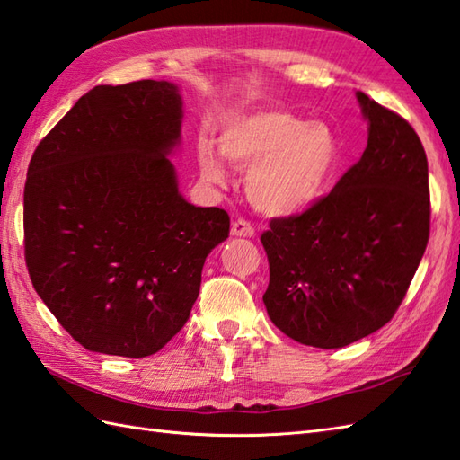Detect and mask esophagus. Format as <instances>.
Wrapping results in <instances>:
<instances>
[{"mask_svg": "<svg viewBox=\"0 0 460 460\" xmlns=\"http://www.w3.org/2000/svg\"><path fill=\"white\" fill-rule=\"evenodd\" d=\"M231 235L233 237H252L255 235V227L247 219H235L231 223Z\"/></svg>", "mask_w": 460, "mask_h": 460, "instance_id": "1", "label": "esophagus"}]
</instances>
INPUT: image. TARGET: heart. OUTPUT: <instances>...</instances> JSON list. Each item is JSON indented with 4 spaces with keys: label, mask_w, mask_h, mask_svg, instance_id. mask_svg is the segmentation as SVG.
<instances>
[{
    "label": "heart",
    "mask_w": 460,
    "mask_h": 460,
    "mask_svg": "<svg viewBox=\"0 0 460 460\" xmlns=\"http://www.w3.org/2000/svg\"><path fill=\"white\" fill-rule=\"evenodd\" d=\"M219 151L237 168H251L247 191L262 213L296 215L316 205L341 165V146L324 122H306L285 109L233 116L221 126ZM209 142L198 148L205 181L223 183L227 170Z\"/></svg>",
    "instance_id": "b5f03b06"
}]
</instances>
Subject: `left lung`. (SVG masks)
Here are the masks:
<instances>
[{"mask_svg":"<svg viewBox=\"0 0 460 460\" xmlns=\"http://www.w3.org/2000/svg\"><path fill=\"white\" fill-rule=\"evenodd\" d=\"M367 146L326 198L262 233L269 318L305 346L334 349L394 318L429 241L427 155L411 124L356 93Z\"/></svg>","mask_w":460,"mask_h":460,"instance_id":"8db88e82","label":"left lung"}]
</instances>
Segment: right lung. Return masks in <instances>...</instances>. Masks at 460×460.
Segmentation results:
<instances>
[{
    "label": "right lung",
    "mask_w": 460,
    "mask_h": 460,
    "mask_svg": "<svg viewBox=\"0 0 460 460\" xmlns=\"http://www.w3.org/2000/svg\"><path fill=\"white\" fill-rule=\"evenodd\" d=\"M183 119L168 81L101 84L39 142L23 191L37 295L81 346L146 358L178 334L229 215L195 208L168 155Z\"/></svg>",
    "instance_id": "obj_1"
}]
</instances>
